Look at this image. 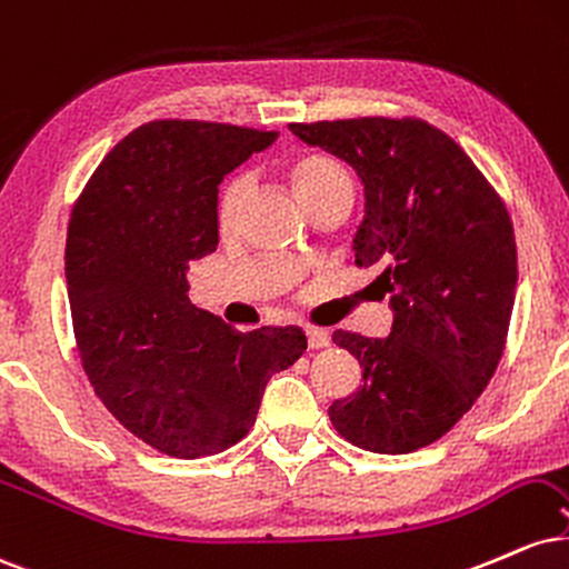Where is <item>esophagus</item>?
<instances>
[{
  "label": "esophagus",
  "mask_w": 569,
  "mask_h": 569,
  "mask_svg": "<svg viewBox=\"0 0 569 569\" xmlns=\"http://www.w3.org/2000/svg\"><path fill=\"white\" fill-rule=\"evenodd\" d=\"M306 343H309V349H327L330 336H327L322 327H306Z\"/></svg>",
  "instance_id": "1"
}]
</instances>
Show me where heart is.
I'll list each match as a JSON object with an SVG mask.
<instances>
[{
  "instance_id": "1",
  "label": "heart",
  "mask_w": 569,
  "mask_h": 569,
  "mask_svg": "<svg viewBox=\"0 0 569 569\" xmlns=\"http://www.w3.org/2000/svg\"><path fill=\"white\" fill-rule=\"evenodd\" d=\"M290 183L296 189V197L300 204H306L309 199L319 197V193L340 189V186H349V178H346L343 167L327 157H306L300 162L292 164L290 170ZM247 193V180L233 178L229 186H226L223 197H220V226L223 229H231L233 220L239 216V207L244 202Z\"/></svg>"
}]
</instances>
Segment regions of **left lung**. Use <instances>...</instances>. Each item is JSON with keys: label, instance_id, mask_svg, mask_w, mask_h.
<instances>
[{"label": "left lung", "instance_id": "obj_1", "mask_svg": "<svg viewBox=\"0 0 569 569\" xmlns=\"http://www.w3.org/2000/svg\"><path fill=\"white\" fill-rule=\"evenodd\" d=\"M309 146L365 183L357 266H378L391 336L336 330L362 386L330 405L336 431L370 452L429 447L487 389L503 357L517 292V239L503 197L471 157L418 117L292 122Z\"/></svg>", "mask_w": 569, "mask_h": 569}]
</instances>
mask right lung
<instances>
[{
	"label": "right lung",
	"mask_w": 569,
	"mask_h": 569,
	"mask_svg": "<svg viewBox=\"0 0 569 569\" xmlns=\"http://www.w3.org/2000/svg\"><path fill=\"white\" fill-rule=\"evenodd\" d=\"M279 132L153 119L106 153L69 220L73 340L98 399L170 458L223 452L263 389L306 351L300 327L233 330L189 300L186 271L218 244V183Z\"/></svg>",
	"instance_id": "add662e5"
}]
</instances>
